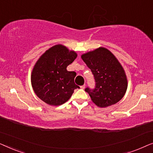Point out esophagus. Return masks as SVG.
<instances>
[{
	"instance_id": "34e87169",
	"label": "esophagus",
	"mask_w": 153,
	"mask_h": 153,
	"mask_svg": "<svg viewBox=\"0 0 153 153\" xmlns=\"http://www.w3.org/2000/svg\"><path fill=\"white\" fill-rule=\"evenodd\" d=\"M85 88V84L83 85H81V89H84Z\"/></svg>"
}]
</instances>
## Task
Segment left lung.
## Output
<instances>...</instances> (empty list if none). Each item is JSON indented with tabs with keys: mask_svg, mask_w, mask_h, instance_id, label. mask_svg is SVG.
Instances as JSON below:
<instances>
[{
	"mask_svg": "<svg viewBox=\"0 0 153 153\" xmlns=\"http://www.w3.org/2000/svg\"><path fill=\"white\" fill-rule=\"evenodd\" d=\"M81 58L93 73L95 88L87 87L85 91L99 107H107L123 97L127 88L125 71L110 51L100 47L83 54Z\"/></svg>",
	"mask_w": 153,
	"mask_h": 153,
	"instance_id": "obj_1",
	"label": "left lung"
}]
</instances>
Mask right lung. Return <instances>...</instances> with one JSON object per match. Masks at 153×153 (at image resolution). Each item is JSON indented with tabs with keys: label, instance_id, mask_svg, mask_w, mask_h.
<instances>
[{
	"label": "right lung",
	"instance_id": "obj_1",
	"mask_svg": "<svg viewBox=\"0 0 153 153\" xmlns=\"http://www.w3.org/2000/svg\"><path fill=\"white\" fill-rule=\"evenodd\" d=\"M77 57L65 46L55 45L37 60L31 75V83L39 99L49 105L58 106L70 99L74 91L76 73L69 72L67 67Z\"/></svg>",
	"mask_w": 153,
	"mask_h": 153
}]
</instances>
